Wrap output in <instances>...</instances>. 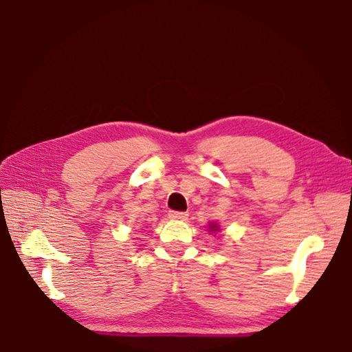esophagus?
<instances>
[{"instance_id": "1", "label": "esophagus", "mask_w": 352, "mask_h": 352, "mask_svg": "<svg viewBox=\"0 0 352 352\" xmlns=\"http://www.w3.org/2000/svg\"><path fill=\"white\" fill-rule=\"evenodd\" d=\"M188 213H184V212H169V218L170 219H178V221H186L188 219Z\"/></svg>"}]
</instances>
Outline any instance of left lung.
<instances>
[{
  "label": "left lung",
  "instance_id": "obj_1",
  "mask_svg": "<svg viewBox=\"0 0 352 352\" xmlns=\"http://www.w3.org/2000/svg\"><path fill=\"white\" fill-rule=\"evenodd\" d=\"M208 228H210V230H208V231H218V230H219V226H218V223L212 222L210 226H208Z\"/></svg>",
  "mask_w": 352,
  "mask_h": 352
}]
</instances>
